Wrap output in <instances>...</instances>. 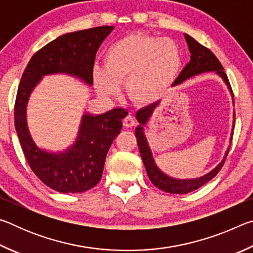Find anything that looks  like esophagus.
I'll list each match as a JSON object with an SVG mask.
<instances>
[{"instance_id": "esophagus-1", "label": "esophagus", "mask_w": 253, "mask_h": 253, "mask_svg": "<svg viewBox=\"0 0 253 253\" xmlns=\"http://www.w3.org/2000/svg\"><path fill=\"white\" fill-rule=\"evenodd\" d=\"M123 125L125 126L126 128H131L132 126L135 125V119L130 115H128L125 118L123 119Z\"/></svg>"}]
</instances>
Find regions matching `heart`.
Here are the masks:
<instances>
[{
  "label": "heart",
  "mask_w": 253,
  "mask_h": 253,
  "mask_svg": "<svg viewBox=\"0 0 253 253\" xmlns=\"http://www.w3.org/2000/svg\"><path fill=\"white\" fill-rule=\"evenodd\" d=\"M182 63V51L172 39L131 33L106 49L104 67H96L92 78L101 96H116L125 80L130 99L148 104L174 84Z\"/></svg>",
  "instance_id": "heart-1"
}]
</instances>
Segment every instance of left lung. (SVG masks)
<instances>
[{
	"instance_id": "8db88e82",
	"label": "left lung",
	"mask_w": 253,
	"mask_h": 253,
	"mask_svg": "<svg viewBox=\"0 0 253 253\" xmlns=\"http://www.w3.org/2000/svg\"><path fill=\"white\" fill-rule=\"evenodd\" d=\"M184 37H185L186 43L188 45V50H190V53H191V61L184 67V69L181 71V74H179L177 79L174 81V84L172 85L181 84L188 78H191V77L201 75L203 74V72L214 71L217 76L223 79L224 84L228 85V89L230 90L231 96H232V101L234 105L232 89H231L229 79L225 75L224 68L222 67L221 62L217 60V58L214 55V53L211 50H209L208 48H205L204 45L199 43V42L195 39H193L191 36H188V34H184ZM158 104H160V101H156L152 105L139 109L136 113V118L137 121H138L139 125L136 127L135 136L137 138V144H138L140 156H142V160L144 162L145 169H146L149 179H151V182L156 187H158L162 191L168 192V193H172V194L190 193V192L196 190V188L204 185L205 183L211 181V179L220 172V169H222V166H223L225 162V158L228 156L230 147L226 149L225 155L223 157V160L220 162V164L217 165L215 169H213L211 172L203 175V176L198 177V178L179 179V178H174V177L169 176V175H166L163 170H161V169L156 165L155 161H154L151 147H149L147 138L144 132V127L149 121V118L152 117L154 110H155ZM234 118H235V113L233 111V126H234ZM232 135H233V130L231 132V138H230L231 140H232Z\"/></svg>"
}]
</instances>
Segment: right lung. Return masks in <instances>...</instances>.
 Segmentation results:
<instances>
[{"mask_svg":"<svg viewBox=\"0 0 253 253\" xmlns=\"http://www.w3.org/2000/svg\"><path fill=\"white\" fill-rule=\"evenodd\" d=\"M114 27L104 25L66 33L40 49L30 60L21 78L14 106V124L21 147L34 174L46 186L61 193H81L100 181L106 155L128 113L115 108L105 114L84 113L76 142L62 152H48L34 143L27 123V106L44 76L63 74L92 85L93 63Z\"/></svg>","mask_w":253,"mask_h":253,"instance_id":"1","label":"right lung"}]
</instances>
